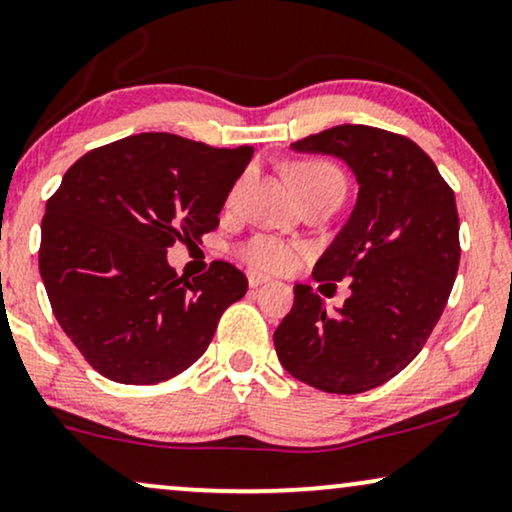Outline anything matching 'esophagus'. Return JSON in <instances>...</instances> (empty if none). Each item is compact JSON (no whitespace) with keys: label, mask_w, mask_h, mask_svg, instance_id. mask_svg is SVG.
I'll use <instances>...</instances> for the list:
<instances>
[{"label":"esophagus","mask_w":512,"mask_h":512,"mask_svg":"<svg viewBox=\"0 0 512 512\" xmlns=\"http://www.w3.org/2000/svg\"><path fill=\"white\" fill-rule=\"evenodd\" d=\"M269 281V276H264V274H260V271H248V283H250V288H257V286H262V283H267Z\"/></svg>","instance_id":"esophagus-1"}]
</instances>
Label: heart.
Returning a JSON list of instances; mask_svg holds the SVG:
<instances>
[{"mask_svg": "<svg viewBox=\"0 0 512 512\" xmlns=\"http://www.w3.org/2000/svg\"><path fill=\"white\" fill-rule=\"evenodd\" d=\"M290 181H293V189L297 191V196L309 189H316V186L331 184V181H340L345 184V177H342L340 170H335L333 165L328 163H316V160H307V163H297L293 170H290ZM238 186L229 191V203L236 198ZM302 248L295 243L281 241L276 236H267V234H257L248 238L241 245V255L248 260L252 267L264 269V271H286L290 267H295V262L300 260Z\"/></svg>", "mask_w": 512, "mask_h": 512, "instance_id": "heart-1", "label": "heart"}]
</instances>
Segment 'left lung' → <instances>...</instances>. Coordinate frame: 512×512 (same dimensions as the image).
<instances>
[{
  "label": "left lung",
  "mask_w": 512,
  "mask_h": 512,
  "mask_svg": "<svg viewBox=\"0 0 512 512\" xmlns=\"http://www.w3.org/2000/svg\"><path fill=\"white\" fill-rule=\"evenodd\" d=\"M293 148L345 160L359 198L312 271L326 286L349 281L352 295L328 314L321 295L297 283L293 309L274 333L278 361L316 390H373L418 357L454 288V191L423 148L387 129L338 125Z\"/></svg>",
  "instance_id": "left-lung-1"
}]
</instances>
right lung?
Here are the masks:
<instances>
[{"mask_svg": "<svg viewBox=\"0 0 512 512\" xmlns=\"http://www.w3.org/2000/svg\"><path fill=\"white\" fill-rule=\"evenodd\" d=\"M252 151L146 132L68 167L42 219L40 274L56 321L94 371L155 385L208 349L248 278L215 260L189 281L167 264V248L217 229Z\"/></svg>", "mask_w": 512, "mask_h": 512, "instance_id": "obj_1", "label": "right lung"}]
</instances>
